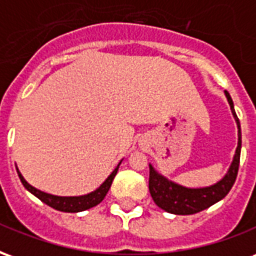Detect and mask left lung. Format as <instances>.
<instances>
[{
  "mask_svg": "<svg viewBox=\"0 0 256 256\" xmlns=\"http://www.w3.org/2000/svg\"><path fill=\"white\" fill-rule=\"evenodd\" d=\"M228 102L230 106L232 114L237 123V148L233 156V160L222 180L218 182L204 188H185L182 185L172 182L156 172L152 164H150V192L158 207L164 210L170 214L176 215H190L200 212L203 210L208 208L210 206L218 203L220 200L225 198L236 181L237 172H238V163H240V152H242V128L240 122L234 111L233 100L230 94L225 92Z\"/></svg>",
  "mask_w": 256,
  "mask_h": 256,
  "instance_id": "1",
  "label": "left lung"
}]
</instances>
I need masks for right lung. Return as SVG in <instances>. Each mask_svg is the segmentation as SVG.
<instances>
[{"label": "right lung", "mask_w": 256, "mask_h": 256, "mask_svg": "<svg viewBox=\"0 0 256 256\" xmlns=\"http://www.w3.org/2000/svg\"><path fill=\"white\" fill-rule=\"evenodd\" d=\"M120 163H122V160L119 162V164L115 167V170L108 176V178H106L104 182L101 184L98 188L93 190V192L88 193V194H84V196H54V194H50V193L42 192L40 189L31 186L30 184L26 181L24 177L20 174L18 167H16V170H18L20 181L24 185V188L28 192L32 193L34 196H36L41 202L48 204L49 207L58 210V211H63V212H79V211H84V210L92 208V207H94V206H97V204L101 203L104 200L106 194L108 193L110 188H111L112 181H114V178L116 176L118 168L120 166Z\"/></svg>", "instance_id": "add662e5"}]
</instances>
